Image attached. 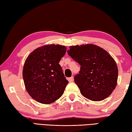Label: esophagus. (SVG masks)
I'll use <instances>...</instances> for the list:
<instances>
[{"label": "esophagus", "mask_w": 132, "mask_h": 132, "mask_svg": "<svg viewBox=\"0 0 132 132\" xmlns=\"http://www.w3.org/2000/svg\"><path fill=\"white\" fill-rule=\"evenodd\" d=\"M68 80H69V81L70 82H73V81H74V77H70V78H69Z\"/></svg>", "instance_id": "obj_1"}]
</instances>
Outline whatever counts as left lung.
<instances>
[{"label": "left lung", "mask_w": 132, "mask_h": 132, "mask_svg": "<svg viewBox=\"0 0 132 132\" xmlns=\"http://www.w3.org/2000/svg\"><path fill=\"white\" fill-rule=\"evenodd\" d=\"M69 48V55L81 66L75 82L82 95L93 101L108 97L117 85L118 69L113 58L103 48L94 44Z\"/></svg>", "instance_id": "left-lung-1"}]
</instances>
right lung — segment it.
I'll list each match as a JSON object with an SVG mask.
<instances>
[{"label": "right lung", "mask_w": 132, "mask_h": 132, "mask_svg": "<svg viewBox=\"0 0 132 132\" xmlns=\"http://www.w3.org/2000/svg\"><path fill=\"white\" fill-rule=\"evenodd\" d=\"M66 47L49 44L35 49L24 64L23 77L26 90L39 103L50 104L63 95L69 81L59 64Z\"/></svg>", "instance_id": "obj_1"}]
</instances>
